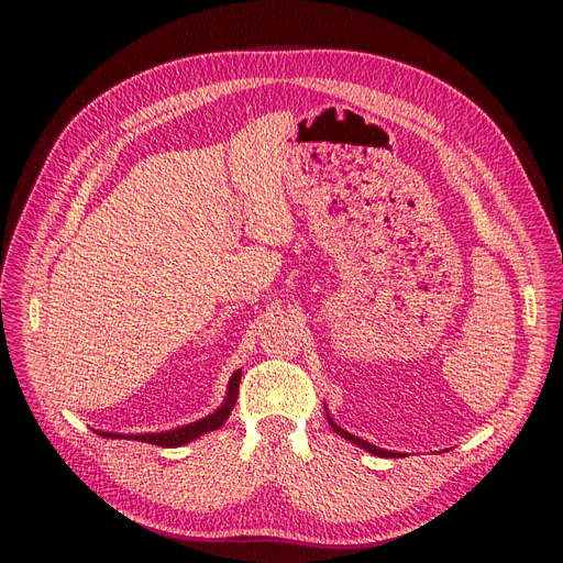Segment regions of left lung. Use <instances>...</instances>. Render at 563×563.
<instances>
[{
    "label": "left lung",
    "mask_w": 563,
    "mask_h": 563,
    "mask_svg": "<svg viewBox=\"0 0 563 563\" xmlns=\"http://www.w3.org/2000/svg\"><path fill=\"white\" fill-rule=\"evenodd\" d=\"M330 419V417H328ZM330 423H332V428H334V432L336 434H341L343 439H347V441H352V443H356V445H361L363 450H367V452H372V454H376V456H387V459H394V456H404V454H398V452H389V450H380V448H376V445H372V443H367V441H363V439H358V437H354V434H350V432H345V430H341L332 419H330Z\"/></svg>",
    "instance_id": "obj_1"
}]
</instances>
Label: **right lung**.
Listing matches in <instances>:
<instances>
[{
	"instance_id": "1",
	"label": "right lung",
	"mask_w": 563,
	"mask_h": 563,
	"mask_svg": "<svg viewBox=\"0 0 563 563\" xmlns=\"http://www.w3.org/2000/svg\"><path fill=\"white\" fill-rule=\"evenodd\" d=\"M238 387H240V372H233L231 380H229V387H227V398L224 404L209 417L196 421V423H189L185 428H178V430H172V432H159V434H113V432H98L100 437H107V439H133V441H144V443H151V445H159V448H178V445H185L211 430H218L231 415L233 406H235V398H238Z\"/></svg>"
}]
</instances>
